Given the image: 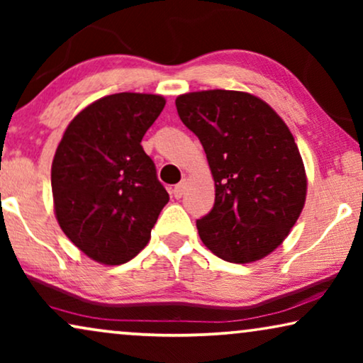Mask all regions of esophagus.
Returning <instances> with one entry per match:
<instances>
[{"instance_id": "1", "label": "esophagus", "mask_w": 363, "mask_h": 363, "mask_svg": "<svg viewBox=\"0 0 363 363\" xmlns=\"http://www.w3.org/2000/svg\"><path fill=\"white\" fill-rule=\"evenodd\" d=\"M185 188H186V182H180L178 185L173 186V196L175 198H182L183 193H185Z\"/></svg>"}]
</instances>
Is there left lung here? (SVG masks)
<instances>
[{"label":"left lung","instance_id":"left-lung-1","mask_svg":"<svg viewBox=\"0 0 363 363\" xmlns=\"http://www.w3.org/2000/svg\"><path fill=\"white\" fill-rule=\"evenodd\" d=\"M182 122L200 138L215 180L213 210L198 235L228 262L276 250L306 201V170L284 121L247 92L201 91L177 97Z\"/></svg>","mask_w":363,"mask_h":363}]
</instances>
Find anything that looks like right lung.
<instances>
[{
	"mask_svg": "<svg viewBox=\"0 0 363 363\" xmlns=\"http://www.w3.org/2000/svg\"><path fill=\"white\" fill-rule=\"evenodd\" d=\"M163 107L155 94H112L79 112L64 132L51 168L54 211L94 261L117 266L135 257L168 203L140 145Z\"/></svg>",
	"mask_w": 363,
	"mask_h": 363,
	"instance_id": "1",
	"label": "right lung"
}]
</instances>
